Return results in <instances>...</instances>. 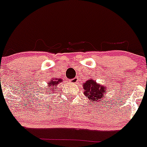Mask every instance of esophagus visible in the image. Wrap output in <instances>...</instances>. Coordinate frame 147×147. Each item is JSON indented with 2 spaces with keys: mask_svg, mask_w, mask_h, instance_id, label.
Listing matches in <instances>:
<instances>
[{
  "mask_svg": "<svg viewBox=\"0 0 147 147\" xmlns=\"http://www.w3.org/2000/svg\"><path fill=\"white\" fill-rule=\"evenodd\" d=\"M70 82L71 83V84H76V83L78 82V78H77V77H76V78H74L73 79L70 80Z\"/></svg>",
  "mask_w": 147,
  "mask_h": 147,
  "instance_id": "34e87169",
  "label": "esophagus"
}]
</instances>
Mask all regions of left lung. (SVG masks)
<instances>
[{"mask_svg":"<svg viewBox=\"0 0 147 147\" xmlns=\"http://www.w3.org/2000/svg\"><path fill=\"white\" fill-rule=\"evenodd\" d=\"M84 89L85 96L88 97L91 102H93L96 101L98 102L103 98L106 87L102 85L98 84L93 79H90L84 84Z\"/></svg>","mask_w":147,"mask_h":147,"instance_id":"1","label":"left lung"}]
</instances>
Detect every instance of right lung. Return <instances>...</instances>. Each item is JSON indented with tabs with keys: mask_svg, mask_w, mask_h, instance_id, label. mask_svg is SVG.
<instances>
[{
	"mask_svg": "<svg viewBox=\"0 0 147 147\" xmlns=\"http://www.w3.org/2000/svg\"><path fill=\"white\" fill-rule=\"evenodd\" d=\"M62 82V80L60 79V78H52L51 81H49L48 82L47 84V93H50L51 91H53L54 90H55L56 86L57 84H59V83Z\"/></svg>",
	"mask_w": 147,
	"mask_h": 147,
	"instance_id": "add662e5",
	"label": "right lung"
}]
</instances>
